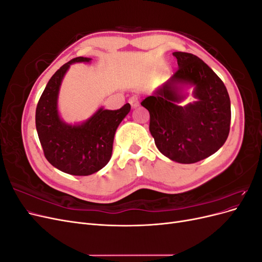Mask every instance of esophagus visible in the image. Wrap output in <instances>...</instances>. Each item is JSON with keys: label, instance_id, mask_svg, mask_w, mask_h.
Wrapping results in <instances>:
<instances>
[{"label": "esophagus", "instance_id": "esophagus-1", "mask_svg": "<svg viewBox=\"0 0 262 262\" xmlns=\"http://www.w3.org/2000/svg\"><path fill=\"white\" fill-rule=\"evenodd\" d=\"M129 104L131 105L132 108H137L139 107L140 105V101H139V98L137 96H133L131 98H129Z\"/></svg>", "mask_w": 262, "mask_h": 262}]
</instances>
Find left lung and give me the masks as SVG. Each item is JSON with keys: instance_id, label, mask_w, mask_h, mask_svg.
<instances>
[{"instance_id": "obj_1", "label": "left lung", "mask_w": 262, "mask_h": 262, "mask_svg": "<svg viewBox=\"0 0 262 262\" xmlns=\"http://www.w3.org/2000/svg\"><path fill=\"white\" fill-rule=\"evenodd\" d=\"M178 69L141 105L149 113V132L160 152L169 160L192 164L219 150L228 137L231 100L226 87L196 55L173 52ZM182 84L194 85L197 100L186 106Z\"/></svg>"}]
</instances>
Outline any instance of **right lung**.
<instances>
[{
  "label": "right lung",
  "instance_id": "1",
  "mask_svg": "<svg viewBox=\"0 0 262 262\" xmlns=\"http://www.w3.org/2000/svg\"><path fill=\"white\" fill-rule=\"evenodd\" d=\"M91 60L77 57L63 64L47 84L36 108V129L47 161L74 176L92 175L108 164L116 130L131 109L130 104L117 110L99 108L81 124L61 120L58 94L63 76L72 63Z\"/></svg>",
  "mask_w": 262,
  "mask_h": 262
}]
</instances>
